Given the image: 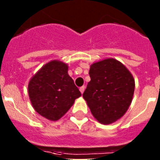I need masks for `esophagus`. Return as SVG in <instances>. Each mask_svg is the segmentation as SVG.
<instances>
[{
	"instance_id": "esophagus-1",
	"label": "esophagus",
	"mask_w": 160,
	"mask_h": 160,
	"mask_svg": "<svg viewBox=\"0 0 160 160\" xmlns=\"http://www.w3.org/2000/svg\"><path fill=\"white\" fill-rule=\"evenodd\" d=\"M79 90H80V92H81L82 94H83V92H84V90H85V87H84V86H82V87H80V88H79Z\"/></svg>"
}]
</instances>
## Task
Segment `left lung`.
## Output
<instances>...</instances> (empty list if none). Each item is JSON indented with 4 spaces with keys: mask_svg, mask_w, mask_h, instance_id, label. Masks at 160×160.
Instances as JSON below:
<instances>
[{
    "mask_svg": "<svg viewBox=\"0 0 160 160\" xmlns=\"http://www.w3.org/2000/svg\"><path fill=\"white\" fill-rule=\"evenodd\" d=\"M90 82L82 96L99 122L110 124L120 118L132 101L135 80L129 70L113 58L91 65Z\"/></svg>",
    "mask_w": 160,
    "mask_h": 160,
    "instance_id": "obj_1",
    "label": "left lung"
}]
</instances>
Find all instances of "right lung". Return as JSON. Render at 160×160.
I'll return each mask as SVG.
<instances>
[{
    "label": "right lung",
    "instance_id": "add662e5",
    "mask_svg": "<svg viewBox=\"0 0 160 160\" xmlns=\"http://www.w3.org/2000/svg\"><path fill=\"white\" fill-rule=\"evenodd\" d=\"M67 65L52 61L45 65L29 83V95L35 111L52 121L69 111L81 92L67 73Z\"/></svg>",
    "mask_w": 160,
    "mask_h": 160
}]
</instances>
